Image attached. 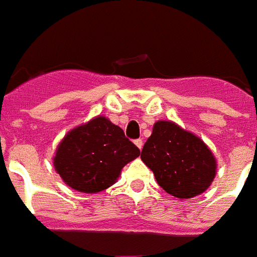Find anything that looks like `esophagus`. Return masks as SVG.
<instances>
[{"mask_svg": "<svg viewBox=\"0 0 257 257\" xmlns=\"http://www.w3.org/2000/svg\"><path fill=\"white\" fill-rule=\"evenodd\" d=\"M135 144H136V146H137V148L140 149V150H141V149H142V146H144V141H142L141 139L136 140V141H135Z\"/></svg>", "mask_w": 257, "mask_h": 257, "instance_id": "1", "label": "esophagus"}]
</instances>
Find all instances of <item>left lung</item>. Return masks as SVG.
Here are the masks:
<instances>
[{
  "label": "left lung",
  "instance_id": "1",
  "mask_svg": "<svg viewBox=\"0 0 257 257\" xmlns=\"http://www.w3.org/2000/svg\"><path fill=\"white\" fill-rule=\"evenodd\" d=\"M142 162L157 183L178 198H191L212 184L217 162L210 149L193 133L159 120L141 152Z\"/></svg>",
  "mask_w": 257,
  "mask_h": 257
}]
</instances>
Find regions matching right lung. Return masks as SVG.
<instances>
[{"mask_svg": "<svg viewBox=\"0 0 257 257\" xmlns=\"http://www.w3.org/2000/svg\"><path fill=\"white\" fill-rule=\"evenodd\" d=\"M139 155L140 149L120 126L98 116L64 137L53 166L70 188L96 193L115 184L122 167Z\"/></svg>", "mask_w": 257, "mask_h": 257, "instance_id": "obj_1", "label": "right lung"}]
</instances>
